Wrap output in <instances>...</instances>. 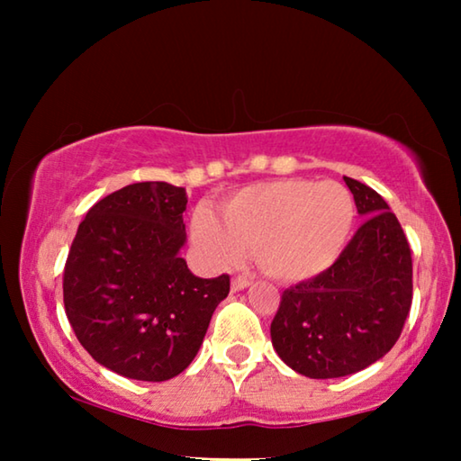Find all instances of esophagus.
Here are the masks:
<instances>
[{
  "label": "esophagus",
  "instance_id": "esophagus-1",
  "mask_svg": "<svg viewBox=\"0 0 461 461\" xmlns=\"http://www.w3.org/2000/svg\"><path fill=\"white\" fill-rule=\"evenodd\" d=\"M249 285H252V280L246 278V276H236L231 280V291L238 293V291H244V288H248Z\"/></svg>",
  "mask_w": 461,
  "mask_h": 461
}]
</instances>
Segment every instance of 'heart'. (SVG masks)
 <instances>
[{
  "instance_id": "b5f03b06",
  "label": "heart",
  "mask_w": 461,
  "mask_h": 461,
  "mask_svg": "<svg viewBox=\"0 0 461 461\" xmlns=\"http://www.w3.org/2000/svg\"><path fill=\"white\" fill-rule=\"evenodd\" d=\"M220 214L199 207L191 220L193 246L207 267L228 268L254 249L268 276L299 283L339 258L354 228L356 205L339 183L283 178L236 193Z\"/></svg>"
}]
</instances>
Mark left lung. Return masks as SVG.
<instances>
[{
  "label": "left lung",
  "instance_id": "1",
  "mask_svg": "<svg viewBox=\"0 0 461 461\" xmlns=\"http://www.w3.org/2000/svg\"><path fill=\"white\" fill-rule=\"evenodd\" d=\"M364 217L330 268L286 288L270 325L276 354L307 378H341L384 357L412 301V260L396 215L380 194L343 176Z\"/></svg>",
  "mask_w": 461,
  "mask_h": 461
}]
</instances>
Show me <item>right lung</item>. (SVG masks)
<instances>
[{"label":"right lung","instance_id":"obj_1","mask_svg":"<svg viewBox=\"0 0 461 461\" xmlns=\"http://www.w3.org/2000/svg\"><path fill=\"white\" fill-rule=\"evenodd\" d=\"M186 191L134 183L89 209L65 264L77 339L120 376L165 382L197 356L230 276L199 278L181 258Z\"/></svg>","mask_w":461,"mask_h":461}]
</instances>
